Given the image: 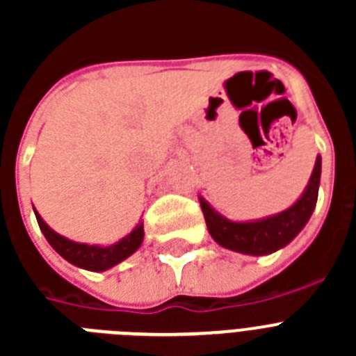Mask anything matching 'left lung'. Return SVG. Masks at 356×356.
<instances>
[{"label": "left lung", "instance_id": "obj_1", "mask_svg": "<svg viewBox=\"0 0 356 356\" xmlns=\"http://www.w3.org/2000/svg\"><path fill=\"white\" fill-rule=\"evenodd\" d=\"M321 180V156H317L314 172L310 176L303 196L296 201L291 209L278 216L267 217L262 221L234 222L219 216L210 209L203 197H200L201 210L205 216L207 228L219 246L226 250L238 251L244 254H269L280 248L287 246L289 242L300 234L307 225L317 203Z\"/></svg>", "mask_w": 356, "mask_h": 356}]
</instances>
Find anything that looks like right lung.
I'll list each match as a JSON object with an SVG mask.
<instances>
[{
    "mask_svg": "<svg viewBox=\"0 0 356 356\" xmlns=\"http://www.w3.org/2000/svg\"><path fill=\"white\" fill-rule=\"evenodd\" d=\"M37 222H39L40 229H42L44 237L48 238L53 250L56 253L64 257L67 262L74 264L78 267L89 269V271H106L110 267H114L115 264L122 262L128 259L131 253L139 250L140 242L144 238V226L137 225L130 235L114 244V246L102 248V246H89V244H80V242H72L69 238L62 237V235L55 234L46 222L42 221V217L35 212Z\"/></svg>",
    "mask_w": 356,
    "mask_h": 356,
    "instance_id": "add662e5",
    "label": "right lung"
}]
</instances>
